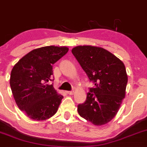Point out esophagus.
Here are the masks:
<instances>
[{"instance_id":"34e87169","label":"esophagus","mask_w":147,"mask_h":147,"mask_svg":"<svg viewBox=\"0 0 147 147\" xmlns=\"http://www.w3.org/2000/svg\"><path fill=\"white\" fill-rule=\"evenodd\" d=\"M67 93L69 95H73L74 93V91H67Z\"/></svg>"}]
</instances>
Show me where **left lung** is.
<instances>
[{
  "instance_id": "1",
  "label": "left lung",
  "mask_w": 147,
  "mask_h": 147,
  "mask_svg": "<svg viewBox=\"0 0 147 147\" xmlns=\"http://www.w3.org/2000/svg\"><path fill=\"white\" fill-rule=\"evenodd\" d=\"M71 52L95 84L84 103L78 105V114L94 125H105L117 115L125 97L128 78L125 64L99 47L77 46Z\"/></svg>"
}]
</instances>
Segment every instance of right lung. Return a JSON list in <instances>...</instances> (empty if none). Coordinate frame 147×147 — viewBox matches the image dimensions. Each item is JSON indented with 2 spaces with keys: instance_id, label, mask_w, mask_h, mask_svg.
Returning <instances> with one entry per match:
<instances>
[{
  "instance_id": "obj_1",
  "label": "right lung",
  "mask_w": 147,
  "mask_h": 147,
  "mask_svg": "<svg viewBox=\"0 0 147 147\" xmlns=\"http://www.w3.org/2000/svg\"><path fill=\"white\" fill-rule=\"evenodd\" d=\"M69 51L67 47L47 46L33 49L20 59L11 71L10 85L20 110L30 119L46 120L56 114L63 98L51 81L52 65Z\"/></svg>"
}]
</instances>
